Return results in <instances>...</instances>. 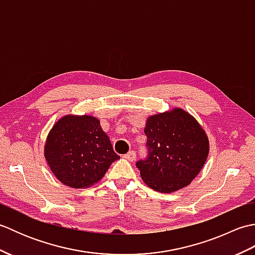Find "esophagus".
Listing matches in <instances>:
<instances>
[{
    "label": "esophagus",
    "mask_w": 255,
    "mask_h": 255,
    "mask_svg": "<svg viewBox=\"0 0 255 255\" xmlns=\"http://www.w3.org/2000/svg\"><path fill=\"white\" fill-rule=\"evenodd\" d=\"M125 158H126L127 160H129V161H134L136 160V152H134L133 150H131V151H129L128 153H126L125 154Z\"/></svg>",
    "instance_id": "34e87169"
}]
</instances>
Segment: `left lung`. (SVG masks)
Returning a JSON list of instances; mask_svg holds the SVG:
<instances>
[{"label": "left lung", "mask_w": 255, "mask_h": 255, "mask_svg": "<svg viewBox=\"0 0 255 255\" xmlns=\"http://www.w3.org/2000/svg\"><path fill=\"white\" fill-rule=\"evenodd\" d=\"M148 156L136 165L149 187L160 193H173L191 184L209 152V141L203 127L182 108L155 114L144 127Z\"/></svg>", "instance_id": "8db88e82"}]
</instances>
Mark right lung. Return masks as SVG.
I'll list each match as a JSON object with an SVG mask.
<instances>
[{
    "mask_svg": "<svg viewBox=\"0 0 255 255\" xmlns=\"http://www.w3.org/2000/svg\"><path fill=\"white\" fill-rule=\"evenodd\" d=\"M45 158L64 185H94L119 159L100 121L90 115H66L53 125L45 144Z\"/></svg>",
    "mask_w": 255,
    "mask_h": 255,
    "instance_id": "obj_1",
    "label": "right lung"
}]
</instances>
